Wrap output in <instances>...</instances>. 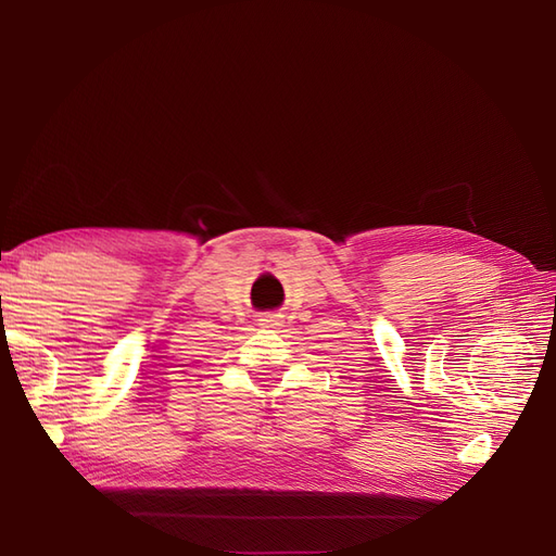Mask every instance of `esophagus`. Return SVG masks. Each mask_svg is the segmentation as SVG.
<instances>
[{
    "mask_svg": "<svg viewBox=\"0 0 556 556\" xmlns=\"http://www.w3.org/2000/svg\"><path fill=\"white\" fill-rule=\"evenodd\" d=\"M262 325H264V327H274V325H278V319H276V317H264Z\"/></svg>",
    "mask_w": 556,
    "mask_h": 556,
    "instance_id": "1",
    "label": "esophagus"
}]
</instances>
